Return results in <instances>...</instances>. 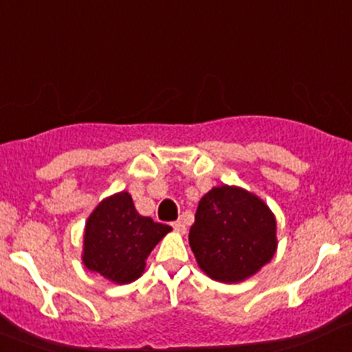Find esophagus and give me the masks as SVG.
<instances>
[{"label": "esophagus", "mask_w": 352, "mask_h": 352, "mask_svg": "<svg viewBox=\"0 0 352 352\" xmlns=\"http://www.w3.org/2000/svg\"><path fill=\"white\" fill-rule=\"evenodd\" d=\"M173 229L177 232H186V222L183 219L176 220V222H173Z\"/></svg>", "instance_id": "obj_1"}]
</instances>
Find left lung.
<instances>
[{
  "label": "left lung",
  "mask_w": 352,
  "mask_h": 352,
  "mask_svg": "<svg viewBox=\"0 0 352 352\" xmlns=\"http://www.w3.org/2000/svg\"><path fill=\"white\" fill-rule=\"evenodd\" d=\"M190 245L210 278L237 283L274 256L276 220L252 193L234 186L213 188L198 203Z\"/></svg>",
  "instance_id": "1"
}]
</instances>
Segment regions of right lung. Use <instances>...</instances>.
<instances>
[{
    "mask_svg": "<svg viewBox=\"0 0 352 352\" xmlns=\"http://www.w3.org/2000/svg\"><path fill=\"white\" fill-rule=\"evenodd\" d=\"M169 230L140 215L129 193L113 195L86 222L85 266L115 283H130L142 274L147 256Z\"/></svg>",
    "mask_w": 352,
    "mask_h": 352,
    "instance_id": "right-lung-1",
    "label": "right lung"
}]
</instances>
